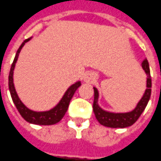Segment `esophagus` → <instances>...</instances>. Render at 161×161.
Segmentation results:
<instances>
[{
	"label": "esophagus",
	"mask_w": 161,
	"mask_h": 161,
	"mask_svg": "<svg viewBox=\"0 0 161 161\" xmlns=\"http://www.w3.org/2000/svg\"><path fill=\"white\" fill-rule=\"evenodd\" d=\"M95 80V76L92 73H87L84 77V81L87 83H92Z\"/></svg>",
	"instance_id": "1"
}]
</instances>
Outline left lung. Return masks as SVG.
<instances>
[{"mask_svg":"<svg viewBox=\"0 0 161 161\" xmlns=\"http://www.w3.org/2000/svg\"><path fill=\"white\" fill-rule=\"evenodd\" d=\"M142 67L147 75V85H146V90L143 94V97L137 103L136 107L134 109L132 112L126 113H113L105 112L99 107L98 105V91L96 88H94V103H93V111L95 116L98 120V122L109 128H127L131 125H133L141 114L145 109L149 99L151 97L152 93V79H151V73H150V67L147 59H144L142 63Z\"/></svg>","mask_w":161,"mask_h":161,"instance_id":"left-lung-1","label":"left lung"}]
</instances>
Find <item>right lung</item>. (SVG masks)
I'll return each mask as SVG.
<instances>
[{
    "mask_svg": "<svg viewBox=\"0 0 161 161\" xmlns=\"http://www.w3.org/2000/svg\"><path fill=\"white\" fill-rule=\"evenodd\" d=\"M31 38L26 39L24 41V42L21 44V46L17 51L16 57L14 58L12 64H11V68L9 71V75H8V88H9V92H10V96L12 98L13 102L15 103L16 107L18 109L19 113L21 114L23 118L25 119L27 122L32 124H36V125H53V124L58 123V121H60L62 118L64 116V114L67 111L68 106L70 101L73 97V96L75 93V91L77 90V88L81 85L80 81L74 83L72 85L70 88L66 90V92L64 95L63 98L61 99V101L57 104L55 107L49 111L47 112H34L30 109H28L24 103L21 102V100L19 99L18 97V94L16 92V89L14 87V83H13V71L15 68V64L18 60V55L23 48V46L25 45V43L27 42L28 41H30Z\"/></svg>",
    "mask_w": 161,
    "mask_h": 161,
    "instance_id": "1",
    "label": "right lung"
}]
</instances>
